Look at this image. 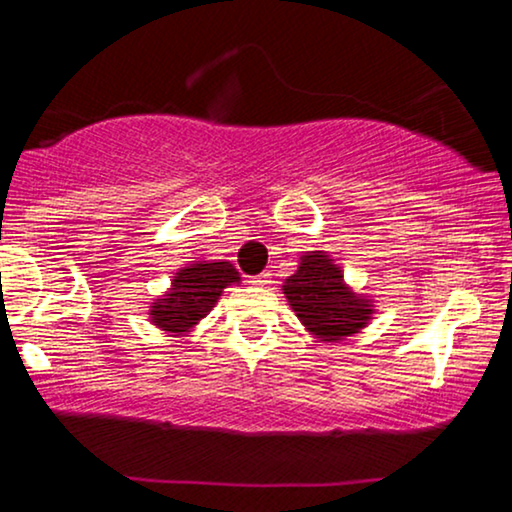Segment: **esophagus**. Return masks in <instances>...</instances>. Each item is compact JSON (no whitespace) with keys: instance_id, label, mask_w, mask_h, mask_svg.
Returning a JSON list of instances; mask_svg holds the SVG:
<instances>
[{"instance_id":"obj_1","label":"esophagus","mask_w":512,"mask_h":512,"mask_svg":"<svg viewBox=\"0 0 512 512\" xmlns=\"http://www.w3.org/2000/svg\"><path fill=\"white\" fill-rule=\"evenodd\" d=\"M252 286H260V288H264V286H269L271 283V271H262L260 276H252Z\"/></svg>"}]
</instances>
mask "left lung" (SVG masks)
I'll return each mask as SVG.
<instances>
[{"instance_id": "left-lung-1", "label": "left lung", "mask_w": 512, "mask_h": 512, "mask_svg": "<svg viewBox=\"0 0 512 512\" xmlns=\"http://www.w3.org/2000/svg\"><path fill=\"white\" fill-rule=\"evenodd\" d=\"M281 288L304 331L321 342L352 338L375 314L373 297L349 288L342 269L326 250L300 255L297 271Z\"/></svg>"}]
</instances>
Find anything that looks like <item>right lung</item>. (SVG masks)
<instances>
[{
	"label": "right lung",
	"instance_id": "1",
	"mask_svg": "<svg viewBox=\"0 0 512 512\" xmlns=\"http://www.w3.org/2000/svg\"><path fill=\"white\" fill-rule=\"evenodd\" d=\"M238 286L241 274L226 260H196L172 276L165 295H158L148 309L155 328L172 338L193 333V328L215 307L224 288Z\"/></svg>",
	"mask_w": 512,
	"mask_h": 512
}]
</instances>
